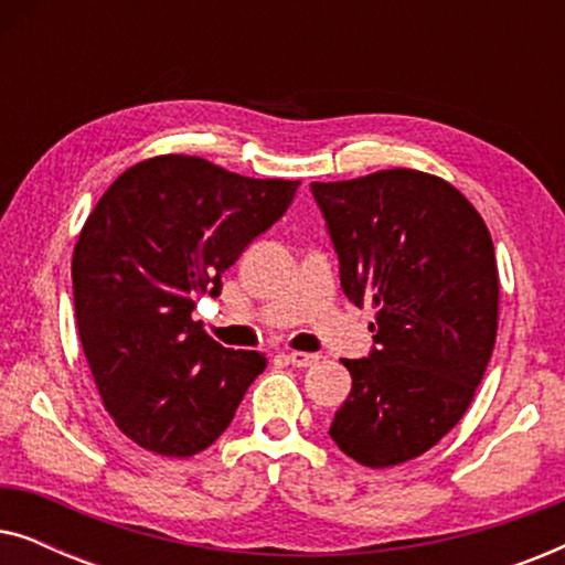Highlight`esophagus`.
I'll list each match as a JSON object with an SVG mask.
<instances>
[{
  "mask_svg": "<svg viewBox=\"0 0 565 565\" xmlns=\"http://www.w3.org/2000/svg\"><path fill=\"white\" fill-rule=\"evenodd\" d=\"M285 360H288L290 365H296V367H308V365H313L316 360H319V354H311V352H288V354H285Z\"/></svg>",
  "mask_w": 565,
  "mask_h": 565,
  "instance_id": "esophagus-1",
  "label": "esophagus"
}]
</instances>
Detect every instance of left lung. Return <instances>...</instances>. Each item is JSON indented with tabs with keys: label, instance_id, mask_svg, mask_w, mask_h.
I'll return each mask as SVG.
<instances>
[{
	"label": "left lung",
	"instance_id": "8db88e82",
	"mask_svg": "<svg viewBox=\"0 0 565 565\" xmlns=\"http://www.w3.org/2000/svg\"><path fill=\"white\" fill-rule=\"evenodd\" d=\"M344 296L375 308V347L342 360L352 391L329 435L367 468L435 447L468 412L499 327L489 228L460 190L416 169L313 182Z\"/></svg>",
	"mask_w": 565,
	"mask_h": 565
}]
</instances>
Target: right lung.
Returning a JSON list of instances; mask_svg holds the SVG:
<instances>
[{
	"label": "right lung",
	"instance_id": "1",
	"mask_svg": "<svg viewBox=\"0 0 565 565\" xmlns=\"http://www.w3.org/2000/svg\"><path fill=\"white\" fill-rule=\"evenodd\" d=\"M298 184L164 153L126 169L89 213L72 259L76 329L107 414L143 450L203 452L267 367L207 337L192 311L221 296V275Z\"/></svg>",
	"mask_w": 565,
	"mask_h": 565
}]
</instances>
